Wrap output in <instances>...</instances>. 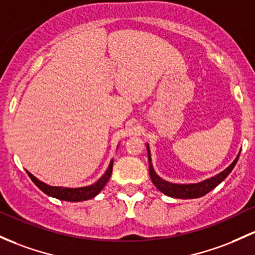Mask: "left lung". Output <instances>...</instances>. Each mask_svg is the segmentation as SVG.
I'll return each instance as SVG.
<instances>
[{
	"label": "left lung",
	"instance_id": "obj_1",
	"mask_svg": "<svg viewBox=\"0 0 255 255\" xmlns=\"http://www.w3.org/2000/svg\"><path fill=\"white\" fill-rule=\"evenodd\" d=\"M147 149V155H149V173L151 180H152L153 185H155L161 192H163L164 195L170 196V197H175V198H197L201 197V196H205L206 194H208L211 190H213L215 186L219 185L220 183L228 177L229 174L231 173V170L234 169L235 164L237 163L239 161L240 155L237 156L236 159L225 170H223L222 173H219L215 177L207 179V180L202 181V183L198 184H172L168 183V181L163 180L158 177L157 174L153 170L152 164H151V156H150V149L149 146H146Z\"/></svg>",
	"mask_w": 255,
	"mask_h": 255
}]
</instances>
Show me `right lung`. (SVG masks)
<instances>
[{
  "mask_svg": "<svg viewBox=\"0 0 255 255\" xmlns=\"http://www.w3.org/2000/svg\"><path fill=\"white\" fill-rule=\"evenodd\" d=\"M113 164L114 161L110 162V166H109L108 170L105 172V174L103 175L99 180L97 181L93 185H89L86 187H78V189H69V187H60V186H49L47 184L42 183L38 180L37 178H35L31 173L27 172L29 177L31 178L36 186L43 191L44 194L52 197L58 198V200L63 201H70V202H77V201H85L89 200V198H93L94 196H97L100 191L103 190V187L105 186V184L108 183V180L111 177V173H113Z\"/></svg>",
  "mask_w": 255,
  "mask_h": 255,
  "instance_id": "add662e5",
  "label": "right lung"
}]
</instances>
